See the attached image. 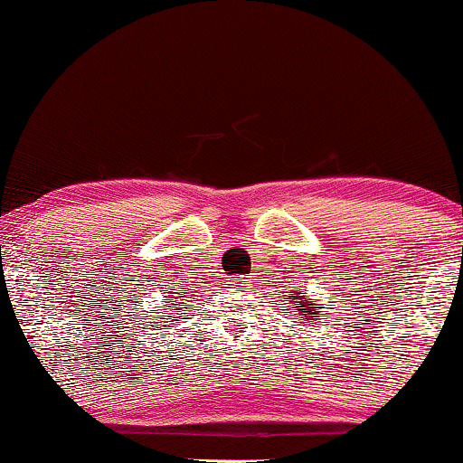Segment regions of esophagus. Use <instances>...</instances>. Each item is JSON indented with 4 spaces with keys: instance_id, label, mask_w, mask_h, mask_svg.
<instances>
[{
    "instance_id": "34e87169",
    "label": "esophagus",
    "mask_w": 463,
    "mask_h": 463,
    "mask_svg": "<svg viewBox=\"0 0 463 463\" xmlns=\"http://www.w3.org/2000/svg\"><path fill=\"white\" fill-rule=\"evenodd\" d=\"M230 288L242 289V288H247V283H244L242 277H236V279H232V281H230Z\"/></svg>"
}]
</instances>
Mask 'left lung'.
<instances>
[{
  "label": "left lung",
  "mask_w": 463,
  "mask_h": 463,
  "mask_svg": "<svg viewBox=\"0 0 463 463\" xmlns=\"http://www.w3.org/2000/svg\"><path fill=\"white\" fill-rule=\"evenodd\" d=\"M289 302H298V309H294V311H298L300 316L307 319V322H309V319H317L319 316H322V311H317L319 307H316V302H313L311 298L305 300V296H300L298 289H296L294 294L289 292ZM285 313H288V311H285Z\"/></svg>",
  "instance_id": "1"
}]
</instances>
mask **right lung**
I'll list each match as a JSON object with an SVG mask.
<instances>
[{
  "label": "right lung",
  "instance_id": "add662e5",
  "mask_svg": "<svg viewBox=\"0 0 463 463\" xmlns=\"http://www.w3.org/2000/svg\"><path fill=\"white\" fill-rule=\"evenodd\" d=\"M180 305H182V307H184V305H186V302H180ZM167 317H171V316H167Z\"/></svg>",
  "mask_w": 463,
  "mask_h": 463
}]
</instances>
